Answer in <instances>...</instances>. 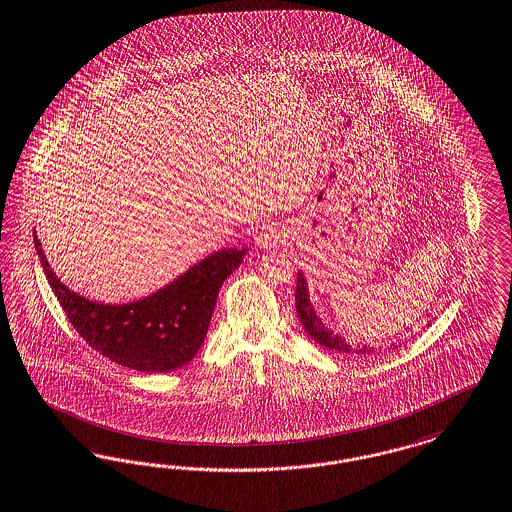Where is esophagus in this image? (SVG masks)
I'll use <instances>...</instances> for the list:
<instances>
[{"mask_svg":"<svg viewBox=\"0 0 512 512\" xmlns=\"http://www.w3.org/2000/svg\"><path fill=\"white\" fill-rule=\"evenodd\" d=\"M282 244H284V234L280 228H266L265 232L257 238V246L261 249H272Z\"/></svg>","mask_w":512,"mask_h":512,"instance_id":"obj_1","label":"esophagus"}]
</instances>
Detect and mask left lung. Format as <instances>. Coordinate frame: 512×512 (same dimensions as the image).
<instances>
[{"instance_id":"8db88e82","label":"left lung","mask_w":512,"mask_h":512,"mask_svg":"<svg viewBox=\"0 0 512 512\" xmlns=\"http://www.w3.org/2000/svg\"><path fill=\"white\" fill-rule=\"evenodd\" d=\"M295 308H297V314H299V320L303 324V328L307 329L308 335L322 347L329 348V350H335V352H341V354H348V356H364L373 352V347H360V345H354L347 341L343 335L335 333L333 329H329L322 318L318 316L316 308L310 301V295H308V284L305 274L299 270L297 272V287H295Z\"/></svg>"}]
</instances>
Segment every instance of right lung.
Listing matches in <instances>:
<instances>
[{
  "mask_svg": "<svg viewBox=\"0 0 512 512\" xmlns=\"http://www.w3.org/2000/svg\"><path fill=\"white\" fill-rule=\"evenodd\" d=\"M34 246L49 286L85 343L123 368L146 373L183 368L196 356L219 289L247 255V247H223L143 299L110 305L89 301L62 284L45 259L36 230Z\"/></svg>",
  "mask_w": 512,
  "mask_h": 512,
  "instance_id": "1",
  "label": "right lung"
}]
</instances>
